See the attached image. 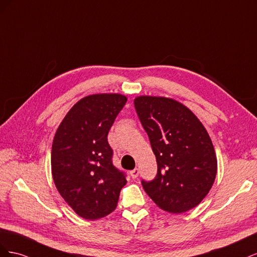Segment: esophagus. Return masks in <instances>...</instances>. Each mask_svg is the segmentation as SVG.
I'll return each instance as SVG.
<instances>
[{"label": "esophagus", "instance_id": "esophagus-1", "mask_svg": "<svg viewBox=\"0 0 257 257\" xmlns=\"http://www.w3.org/2000/svg\"><path fill=\"white\" fill-rule=\"evenodd\" d=\"M131 177L133 178V179H136L137 177H138V175H139V169L138 168H135V169H133V170H131Z\"/></svg>", "mask_w": 257, "mask_h": 257}]
</instances>
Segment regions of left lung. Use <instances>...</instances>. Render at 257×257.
Returning a JSON list of instances; mask_svg holds the SVG:
<instances>
[{
  "label": "left lung",
  "instance_id": "1",
  "mask_svg": "<svg viewBox=\"0 0 257 257\" xmlns=\"http://www.w3.org/2000/svg\"><path fill=\"white\" fill-rule=\"evenodd\" d=\"M134 106L158 163L143 188L161 209L181 213L196 207L214 182L217 162L206 128L189 108L172 98L139 96Z\"/></svg>",
  "mask_w": 257,
  "mask_h": 257
}]
</instances>
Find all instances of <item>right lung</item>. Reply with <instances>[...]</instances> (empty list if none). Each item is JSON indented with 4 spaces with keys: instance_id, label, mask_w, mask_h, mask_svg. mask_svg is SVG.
Masks as SVG:
<instances>
[{
    "instance_id": "add662e5",
    "label": "right lung",
    "mask_w": 257,
    "mask_h": 257,
    "mask_svg": "<svg viewBox=\"0 0 257 257\" xmlns=\"http://www.w3.org/2000/svg\"><path fill=\"white\" fill-rule=\"evenodd\" d=\"M127 98L94 94L67 112L54 135L51 170L61 196L79 216L97 220L111 213L126 184V175L112 164L108 133Z\"/></svg>"
}]
</instances>
